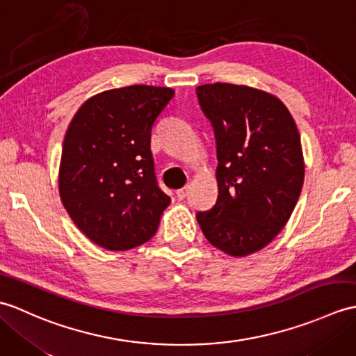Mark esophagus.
Instances as JSON below:
<instances>
[{
	"label": "esophagus",
	"mask_w": 356,
	"mask_h": 356,
	"mask_svg": "<svg viewBox=\"0 0 356 356\" xmlns=\"http://www.w3.org/2000/svg\"><path fill=\"white\" fill-rule=\"evenodd\" d=\"M188 191H190V186H185V188H182V190H177V197L180 199V200H184L186 195H188Z\"/></svg>",
	"instance_id": "34e87169"
}]
</instances>
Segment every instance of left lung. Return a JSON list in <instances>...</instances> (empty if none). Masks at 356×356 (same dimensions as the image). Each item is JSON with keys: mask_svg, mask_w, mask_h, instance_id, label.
Returning a JSON list of instances; mask_svg holds the SVG:
<instances>
[{"mask_svg": "<svg viewBox=\"0 0 356 356\" xmlns=\"http://www.w3.org/2000/svg\"><path fill=\"white\" fill-rule=\"evenodd\" d=\"M214 127L216 205L197 213L211 245L232 257L260 251L289 220L305 182L298 128L286 105L263 90L216 82L195 88Z\"/></svg>", "mask_w": 356, "mask_h": 356, "instance_id": "obj_1", "label": "left lung"}]
</instances>
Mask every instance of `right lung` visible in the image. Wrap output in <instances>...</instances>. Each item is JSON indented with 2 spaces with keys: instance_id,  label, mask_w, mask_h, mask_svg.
Masks as SVG:
<instances>
[{
  "instance_id": "right-lung-1",
  "label": "right lung",
  "mask_w": 356,
  "mask_h": 356,
  "mask_svg": "<svg viewBox=\"0 0 356 356\" xmlns=\"http://www.w3.org/2000/svg\"><path fill=\"white\" fill-rule=\"evenodd\" d=\"M174 90L130 86L97 93L67 128L59 195L79 231L110 251H128L157 231L171 199L157 186L151 128Z\"/></svg>"
}]
</instances>
